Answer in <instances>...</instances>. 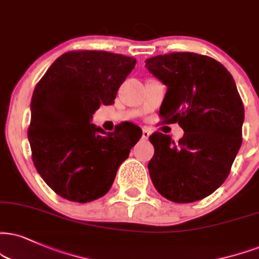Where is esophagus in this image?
I'll return each instance as SVG.
<instances>
[{
	"label": "esophagus",
	"instance_id": "34e87169",
	"mask_svg": "<svg viewBox=\"0 0 259 259\" xmlns=\"http://www.w3.org/2000/svg\"><path fill=\"white\" fill-rule=\"evenodd\" d=\"M150 135H151V132H150V130L144 128V130H143V136H142V138L144 139V140H148Z\"/></svg>",
	"mask_w": 259,
	"mask_h": 259
}]
</instances>
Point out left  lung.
I'll list each match as a JSON object with an SVG mask.
<instances>
[{
    "label": "left lung",
    "instance_id": "8db88e82",
    "mask_svg": "<svg viewBox=\"0 0 259 259\" xmlns=\"http://www.w3.org/2000/svg\"><path fill=\"white\" fill-rule=\"evenodd\" d=\"M167 86L159 115L180 124L184 137L155 132L148 168L156 190L175 203H192L218 190L241 146L244 104L234 79L212 57L171 53L145 61Z\"/></svg>",
    "mask_w": 259,
    "mask_h": 259
}]
</instances>
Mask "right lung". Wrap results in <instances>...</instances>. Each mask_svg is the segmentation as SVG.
Instances as JSON below:
<instances>
[{
  "label": "right lung",
  "instance_id": "obj_1",
  "mask_svg": "<svg viewBox=\"0 0 259 259\" xmlns=\"http://www.w3.org/2000/svg\"><path fill=\"white\" fill-rule=\"evenodd\" d=\"M136 62L120 54L68 52L36 85L27 132L32 161L48 186L65 199L88 203L103 197L142 137L132 122L108 133L91 123L101 104L114 103Z\"/></svg>",
  "mask_w": 259,
  "mask_h": 259
}]
</instances>
